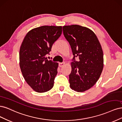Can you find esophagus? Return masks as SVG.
<instances>
[{"instance_id": "1", "label": "esophagus", "mask_w": 122, "mask_h": 122, "mask_svg": "<svg viewBox=\"0 0 122 122\" xmlns=\"http://www.w3.org/2000/svg\"><path fill=\"white\" fill-rule=\"evenodd\" d=\"M65 62H61V63H59V66L60 67H62L65 65Z\"/></svg>"}]
</instances>
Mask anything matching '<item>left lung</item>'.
<instances>
[{"mask_svg": "<svg viewBox=\"0 0 122 122\" xmlns=\"http://www.w3.org/2000/svg\"><path fill=\"white\" fill-rule=\"evenodd\" d=\"M63 31L74 56L69 76L70 87L76 91L85 92L96 84L102 71V49L95 34L87 27L64 26ZM76 57L79 58L78 61Z\"/></svg>", "mask_w": 122, "mask_h": 122, "instance_id": "obj_1", "label": "left lung"}]
</instances>
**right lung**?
<instances>
[{"label":"right lung","mask_w":122,"mask_h":122,"mask_svg":"<svg viewBox=\"0 0 122 122\" xmlns=\"http://www.w3.org/2000/svg\"><path fill=\"white\" fill-rule=\"evenodd\" d=\"M62 26H42L27 33L19 53L20 66L25 80L34 91L44 93L54 86L58 63L48 60L52 46L62 34Z\"/></svg>","instance_id":"1"}]
</instances>
